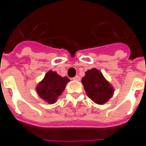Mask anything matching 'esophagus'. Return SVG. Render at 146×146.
<instances>
[{
	"instance_id": "34e87169",
	"label": "esophagus",
	"mask_w": 146,
	"mask_h": 146,
	"mask_svg": "<svg viewBox=\"0 0 146 146\" xmlns=\"http://www.w3.org/2000/svg\"><path fill=\"white\" fill-rule=\"evenodd\" d=\"M72 80H75V81H80V77H79V76H75V77H73V78H72Z\"/></svg>"
}]
</instances>
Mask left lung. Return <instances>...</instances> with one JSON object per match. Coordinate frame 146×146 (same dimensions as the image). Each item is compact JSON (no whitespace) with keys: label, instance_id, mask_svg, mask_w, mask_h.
<instances>
[{"label":"left lung","instance_id":"obj_1","mask_svg":"<svg viewBox=\"0 0 146 146\" xmlns=\"http://www.w3.org/2000/svg\"><path fill=\"white\" fill-rule=\"evenodd\" d=\"M82 83L87 96L94 102L100 105L108 102L115 91L113 86L96 68L86 71L82 78Z\"/></svg>","mask_w":146,"mask_h":146}]
</instances>
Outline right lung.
<instances>
[{
	"instance_id": "1",
	"label": "right lung",
	"mask_w": 146,
	"mask_h": 146,
	"mask_svg": "<svg viewBox=\"0 0 146 146\" xmlns=\"http://www.w3.org/2000/svg\"><path fill=\"white\" fill-rule=\"evenodd\" d=\"M67 77H61L56 72L50 70L36 87V91L44 101L52 104L57 102L69 82Z\"/></svg>"
}]
</instances>
